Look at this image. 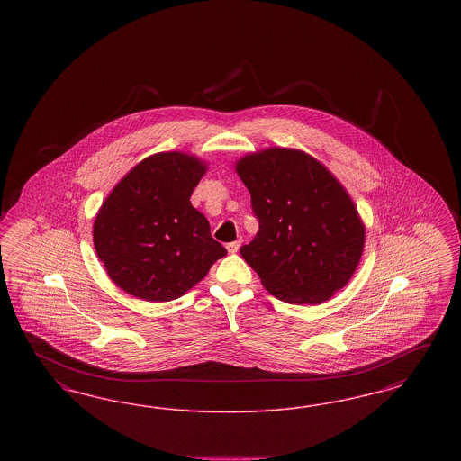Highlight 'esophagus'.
<instances>
[{
	"label": "esophagus",
	"instance_id": "1",
	"mask_svg": "<svg viewBox=\"0 0 461 461\" xmlns=\"http://www.w3.org/2000/svg\"><path fill=\"white\" fill-rule=\"evenodd\" d=\"M240 245L241 240L231 241V243H228V245H226V249H228V252H230V254H237V252L240 250Z\"/></svg>",
	"mask_w": 461,
	"mask_h": 461
}]
</instances>
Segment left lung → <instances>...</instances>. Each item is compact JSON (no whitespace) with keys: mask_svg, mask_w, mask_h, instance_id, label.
<instances>
[{"mask_svg":"<svg viewBox=\"0 0 461 461\" xmlns=\"http://www.w3.org/2000/svg\"><path fill=\"white\" fill-rule=\"evenodd\" d=\"M235 171L259 220L241 258L264 288L290 304H321L348 285L366 228L342 183L312 155L271 147L243 155Z\"/></svg>","mask_w":461,"mask_h":461,"instance_id":"1","label":"left lung"}]
</instances>
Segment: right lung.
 Returning <instances> with one entry per match:
<instances>
[{
    "label": "right lung",
    "instance_id": "add662e5",
    "mask_svg": "<svg viewBox=\"0 0 461 461\" xmlns=\"http://www.w3.org/2000/svg\"><path fill=\"white\" fill-rule=\"evenodd\" d=\"M207 162L158 152L138 162L104 200L93 243L110 280L149 303L175 301L197 285L226 249L190 197Z\"/></svg>",
    "mask_w": 461,
    "mask_h": 461
}]
</instances>
